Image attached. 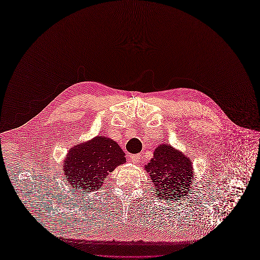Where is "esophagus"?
Listing matches in <instances>:
<instances>
[{
	"label": "esophagus",
	"instance_id": "obj_1",
	"mask_svg": "<svg viewBox=\"0 0 260 260\" xmlns=\"http://www.w3.org/2000/svg\"><path fill=\"white\" fill-rule=\"evenodd\" d=\"M130 159L133 164H138L140 161V154H133L130 156Z\"/></svg>",
	"mask_w": 260,
	"mask_h": 260
}]
</instances>
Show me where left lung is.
<instances>
[{
  "label": "left lung",
  "instance_id": "8db88e82",
  "mask_svg": "<svg viewBox=\"0 0 260 260\" xmlns=\"http://www.w3.org/2000/svg\"><path fill=\"white\" fill-rule=\"evenodd\" d=\"M158 197L177 200L191 191L194 172L192 161L172 145L160 144L145 166Z\"/></svg>",
  "mask_w": 260,
  "mask_h": 260
}]
</instances>
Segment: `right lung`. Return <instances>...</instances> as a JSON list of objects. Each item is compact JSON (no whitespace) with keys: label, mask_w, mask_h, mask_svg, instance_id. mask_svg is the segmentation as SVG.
I'll return each instance as SVG.
<instances>
[{"label":"right lung","mask_w":260,"mask_h":260,"mask_svg":"<svg viewBox=\"0 0 260 260\" xmlns=\"http://www.w3.org/2000/svg\"><path fill=\"white\" fill-rule=\"evenodd\" d=\"M124 162L125 152L116 141L96 136L70 148L63 168L72 188L90 192L102 188L107 176Z\"/></svg>","instance_id":"obj_1"}]
</instances>
